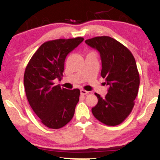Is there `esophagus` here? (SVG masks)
<instances>
[{"label":"esophagus","instance_id":"esophagus-1","mask_svg":"<svg viewBox=\"0 0 160 160\" xmlns=\"http://www.w3.org/2000/svg\"><path fill=\"white\" fill-rule=\"evenodd\" d=\"M88 93H89V92L87 91V90H80V94H81V95H87Z\"/></svg>","mask_w":160,"mask_h":160}]
</instances>
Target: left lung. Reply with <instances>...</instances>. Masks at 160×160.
<instances>
[{"mask_svg":"<svg viewBox=\"0 0 160 160\" xmlns=\"http://www.w3.org/2000/svg\"><path fill=\"white\" fill-rule=\"evenodd\" d=\"M85 42L100 52V74L109 86L105 97L95 93L98 102L92 112L105 125L117 126L128 117L135 105L139 86L135 58L128 48L110 37H95Z\"/></svg>","mask_w":160,"mask_h":160,"instance_id":"obj_1","label":"left lung"}]
</instances>
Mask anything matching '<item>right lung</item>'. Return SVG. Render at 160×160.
<instances>
[{"label": "right lung", "mask_w": 160, "mask_h": 160, "mask_svg": "<svg viewBox=\"0 0 160 160\" xmlns=\"http://www.w3.org/2000/svg\"><path fill=\"white\" fill-rule=\"evenodd\" d=\"M83 38L47 41L33 53L25 69L23 84L32 110L50 129H60L73 118L80 98L79 89L67 90L55 85L61 80L67 55Z\"/></svg>", "instance_id": "add662e5"}]
</instances>
